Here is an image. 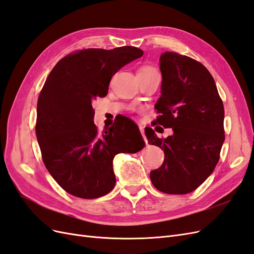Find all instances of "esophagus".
Listing matches in <instances>:
<instances>
[{
    "label": "esophagus",
    "mask_w": 254,
    "mask_h": 254,
    "mask_svg": "<svg viewBox=\"0 0 254 254\" xmlns=\"http://www.w3.org/2000/svg\"><path fill=\"white\" fill-rule=\"evenodd\" d=\"M140 131H141V134H142V136H143V139H144L145 143H146V144H147V139H146V136H145V133H144V128H143L142 126H140Z\"/></svg>",
    "instance_id": "esophagus-1"
}]
</instances>
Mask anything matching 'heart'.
I'll return each mask as SVG.
<instances>
[{
  "label": "heart",
  "instance_id": "1",
  "mask_svg": "<svg viewBox=\"0 0 254 254\" xmlns=\"http://www.w3.org/2000/svg\"><path fill=\"white\" fill-rule=\"evenodd\" d=\"M153 71H156V70L151 66H143L139 70V72H153Z\"/></svg>",
  "mask_w": 254,
  "mask_h": 254
}]
</instances>
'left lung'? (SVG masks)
<instances>
[{
	"mask_svg": "<svg viewBox=\"0 0 254 254\" xmlns=\"http://www.w3.org/2000/svg\"><path fill=\"white\" fill-rule=\"evenodd\" d=\"M161 96L156 123L173 134L157 136L145 129L148 143L164 151V161L150 172L157 190L182 195L195 190L215 170L225 141V110L214 78L198 61L178 53L160 56Z\"/></svg>",
	"mask_w": 254,
	"mask_h": 254,
	"instance_id": "obj_1",
	"label": "left lung"
}]
</instances>
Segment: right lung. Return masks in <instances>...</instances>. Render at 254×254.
Returning a JSON list of instances; mask_svg holds the SVG:
<instances>
[{
	"mask_svg": "<svg viewBox=\"0 0 254 254\" xmlns=\"http://www.w3.org/2000/svg\"><path fill=\"white\" fill-rule=\"evenodd\" d=\"M143 54L134 47L82 50L59 60L45 80L37 104V140L47 170L71 195L93 199L108 194L117 180L115 155L145 146L127 118L99 134L92 108L93 99L108 93L112 76Z\"/></svg>",
	"mask_w": 254,
	"mask_h": 254,
	"instance_id": "1",
	"label": "right lung"
}]
</instances>
